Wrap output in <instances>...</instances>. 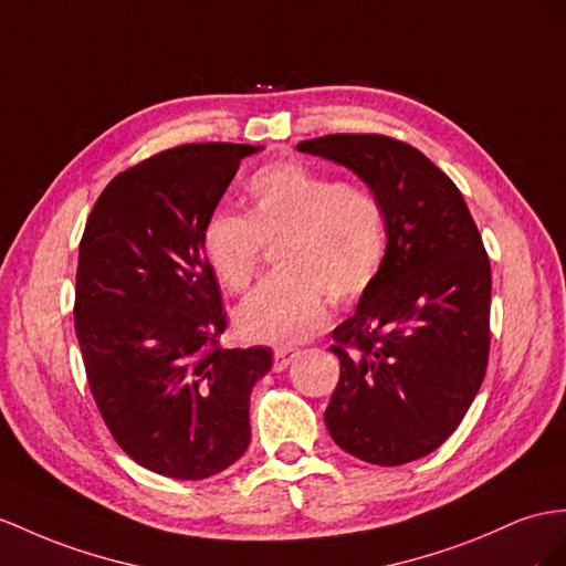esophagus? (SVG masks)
I'll return each instance as SVG.
<instances>
[{
	"mask_svg": "<svg viewBox=\"0 0 566 566\" xmlns=\"http://www.w3.org/2000/svg\"><path fill=\"white\" fill-rule=\"evenodd\" d=\"M272 356H274V370L282 373L298 356V352L292 349V346H280V349H274Z\"/></svg>",
	"mask_w": 566,
	"mask_h": 566,
	"instance_id": "esophagus-1",
	"label": "esophagus"
}]
</instances>
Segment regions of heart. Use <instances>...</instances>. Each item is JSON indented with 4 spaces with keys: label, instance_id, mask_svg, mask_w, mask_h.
Instances as JSON below:
<instances>
[{
    "label": "heart",
    "instance_id": "heart-1",
    "mask_svg": "<svg viewBox=\"0 0 566 566\" xmlns=\"http://www.w3.org/2000/svg\"><path fill=\"white\" fill-rule=\"evenodd\" d=\"M249 217L217 210L202 227V253L229 292L251 286L263 243L277 268L245 298L234 323L260 344H296L321 329L329 298L354 301L378 277L387 251L385 208L370 188L284 159L249 181Z\"/></svg>",
    "mask_w": 566,
    "mask_h": 566
}]
</instances>
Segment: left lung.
<instances>
[{
  "instance_id": "8db88e82",
  "label": "left lung",
  "mask_w": 566,
  "mask_h": 566,
  "mask_svg": "<svg viewBox=\"0 0 566 566\" xmlns=\"http://www.w3.org/2000/svg\"><path fill=\"white\" fill-rule=\"evenodd\" d=\"M352 169L385 208L387 251L329 346L339 382L325 426L344 452L401 467L434 452L481 389L490 349V260L454 181L378 134L301 140Z\"/></svg>"
}]
</instances>
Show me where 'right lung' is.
<instances>
[{"label": "right lung", "instance_id": "right-lung-1", "mask_svg": "<svg viewBox=\"0 0 566 566\" xmlns=\"http://www.w3.org/2000/svg\"><path fill=\"white\" fill-rule=\"evenodd\" d=\"M263 145L188 143L114 177L85 222L76 337L114 440L143 469L202 481L251 442V389L268 346L222 349L220 286L202 227L243 157Z\"/></svg>", "mask_w": 566, "mask_h": 566}]
</instances>
